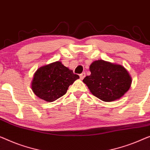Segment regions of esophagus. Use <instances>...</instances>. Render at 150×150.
<instances>
[{
  "mask_svg": "<svg viewBox=\"0 0 150 150\" xmlns=\"http://www.w3.org/2000/svg\"><path fill=\"white\" fill-rule=\"evenodd\" d=\"M85 76H86L85 72H82V74H80V79L82 80L84 77H85Z\"/></svg>",
  "mask_w": 150,
  "mask_h": 150,
  "instance_id": "esophagus-1",
  "label": "esophagus"
}]
</instances>
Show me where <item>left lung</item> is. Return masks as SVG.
<instances>
[{
    "label": "left lung",
    "instance_id": "obj_1",
    "mask_svg": "<svg viewBox=\"0 0 150 150\" xmlns=\"http://www.w3.org/2000/svg\"><path fill=\"white\" fill-rule=\"evenodd\" d=\"M91 75L83 79L93 95L103 101H113L122 97L131 87L132 79L121 65L104 60L91 64Z\"/></svg>",
    "mask_w": 150,
    "mask_h": 150
}]
</instances>
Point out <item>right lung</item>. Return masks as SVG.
I'll use <instances>...</instances> for the list:
<instances>
[{"label":"right lung","instance_id":"right-lung-1","mask_svg":"<svg viewBox=\"0 0 150 150\" xmlns=\"http://www.w3.org/2000/svg\"><path fill=\"white\" fill-rule=\"evenodd\" d=\"M79 79V75L58 61L36 70L32 82V89L39 98L53 102L66 94L69 86Z\"/></svg>","mask_w":150,"mask_h":150}]
</instances>
